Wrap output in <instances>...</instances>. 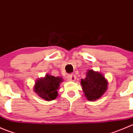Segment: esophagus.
<instances>
[{
    "mask_svg": "<svg viewBox=\"0 0 133 133\" xmlns=\"http://www.w3.org/2000/svg\"><path fill=\"white\" fill-rule=\"evenodd\" d=\"M76 76L75 75H70V76H68V80H69V81L75 82V80H76Z\"/></svg>",
    "mask_w": 133,
    "mask_h": 133,
    "instance_id": "obj_1",
    "label": "esophagus"
}]
</instances>
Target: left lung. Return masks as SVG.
<instances>
[{
    "mask_svg": "<svg viewBox=\"0 0 133 133\" xmlns=\"http://www.w3.org/2000/svg\"><path fill=\"white\" fill-rule=\"evenodd\" d=\"M80 84L85 98L90 101H96L107 91L108 82L100 72L89 69L85 78L81 79Z\"/></svg>",
    "mask_w": 133,
    "mask_h": 133,
    "instance_id": "1",
    "label": "left lung"
}]
</instances>
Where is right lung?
<instances>
[{"mask_svg":"<svg viewBox=\"0 0 133 133\" xmlns=\"http://www.w3.org/2000/svg\"><path fill=\"white\" fill-rule=\"evenodd\" d=\"M64 81L60 76H52L45 74L44 77H41L35 81L33 91L38 96L46 101L55 100L58 96L60 84Z\"/></svg>","mask_w":133,"mask_h":133,"instance_id":"add662e5","label":"right lung"}]
</instances>
